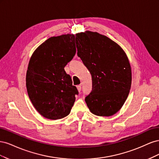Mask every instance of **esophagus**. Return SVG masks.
Returning a JSON list of instances; mask_svg holds the SVG:
<instances>
[{"mask_svg": "<svg viewBox=\"0 0 159 159\" xmlns=\"http://www.w3.org/2000/svg\"><path fill=\"white\" fill-rule=\"evenodd\" d=\"M77 89H78V90L79 92H80L81 90V86L80 85H78V86H77Z\"/></svg>", "mask_w": 159, "mask_h": 159, "instance_id": "34e87169", "label": "esophagus"}]
</instances>
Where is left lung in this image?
Segmentation results:
<instances>
[{"mask_svg": "<svg viewBox=\"0 0 159 159\" xmlns=\"http://www.w3.org/2000/svg\"><path fill=\"white\" fill-rule=\"evenodd\" d=\"M78 56L92 78V90L85 101L98 116H111L120 110L131 85V69L125 52L117 43L98 32L75 35Z\"/></svg>", "mask_w": 159, "mask_h": 159, "instance_id": "8db88e82", "label": "left lung"}]
</instances>
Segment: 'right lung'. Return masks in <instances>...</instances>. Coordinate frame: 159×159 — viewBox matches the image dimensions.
I'll return each mask as SVG.
<instances>
[{
	"instance_id": "right-lung-1",
	"label": "right lung",
	"mask_w": 159,
	"mask_h": 159,
	"mask_svg": "<svg viewBox=\"0 0 159 159\" xmlns=\"http://www.w3.org/2000/svg\"><path fill=\"white\" fill-rule=\"evenodd\" d=\"M74 34L53 36L34 52L26 72V89L34 107L43 117L56 120L68 115L78 95L65 66L75 54Z\"/></svg>"
}]
</instances>
